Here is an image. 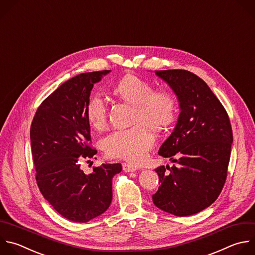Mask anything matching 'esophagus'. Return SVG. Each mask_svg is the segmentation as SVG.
I'll list each match as a JSON object with an SVG mask.
<instances>
[{"label":"esophagus","mask_w":255,"mask_h":255,"mask_svg":"<svg viewBox=\"0 0 255 255\" xmlns=\"http://www.w3.org/2000/svg\"><path fill=\"white\" fill-rule=\"evenodd\" d=\"M122 167H123V170L125 172H133V171H136L137 170V167L136 166H133V165H130L128 163H123L122 164Z\"/></svg>","instance_id":"34e87169"}]
</instances>
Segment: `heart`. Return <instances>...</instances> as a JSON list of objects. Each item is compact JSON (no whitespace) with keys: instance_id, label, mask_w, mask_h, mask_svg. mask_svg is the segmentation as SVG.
<instances>
[{"instance_id":"obj_1","label":"heart","mask_w":255,"mask_h":255,"mask_svg":"<svg viewBox=\"0 0 255 255\" xmlns=\"http://www.w3.org/2000/svg\"><path fill=\"white\" fill-rule=\"evenodd\" d=\"M112 94L134 107V122H142L155 131L165 129L176 118L175 95L167 90L155 91L154 85L141 77H123L113 86ZM85 113L95 129L105 126L108 109L100 96L95 95L89 99ZM154 141L153 134L143 125L137 124L128 129L113 131L103 139L102 146L109 157L140 163L145 159Z\"/></svg>"}]
</instances>
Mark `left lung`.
Segmentation results:
<instances>
[{
    "mask_svg": "<svg viewBox=\"0 0 255 255\" xmlns=\"http://www.w3.org/2000/svg\"><path fill=\"white\" fill-rule=\"evenodd\" d=\"M177 96V124L158 154L175 163L155 169L159 176L153 203L176 216L210 206L227 176L233 142L229 117L207 84L186 70L155 71Z\"/></svg>",
    "mask_w": 255,
    "mask_h": 255,
    "instance_id": "left-lung-1",
    "label": "left lung"
}]
</instances>
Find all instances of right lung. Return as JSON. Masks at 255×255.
<instances>
[{
    "label": "right lung",
    "instance_id": "add662e5",
    "mask_svg": "<svg viewBox=\"0 0 255 255\" xmlns=\"http://www.w3.org/2000/svg\"><path fill=\"white\" fill-rule=\"evenodd\" d=\"M110 70L82 73L63 83L39 106L30 130L36 180L44 198L63 217L87 222L112 201V179L122 165L102 164L85 174L80 161L92 158L86 105L94 84Z\"/></svg>",
    "mask_w": 255,
    "mask_h": 255
}]
</instances>
